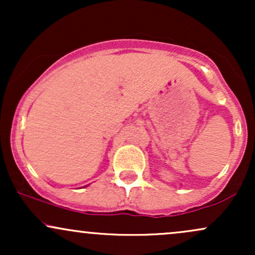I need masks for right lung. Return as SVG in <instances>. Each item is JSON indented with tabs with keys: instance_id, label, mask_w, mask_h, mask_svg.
Segmentation results:
<instances>
[{
	"instance_id": "obj_1",
	"label": "right lung",
	"mask_w": 255,
	"mask_h": 255,
	"mask_svg": "<svg viewBox=\"0 0 255 255\" xmlns=\"http://www.w3.org/2000/svg\"><path fill=\"white\" fill-rule=\"evenodd\" d=\"M85 187H86V186H85Z\"/></svg>"
}]
</instances>
